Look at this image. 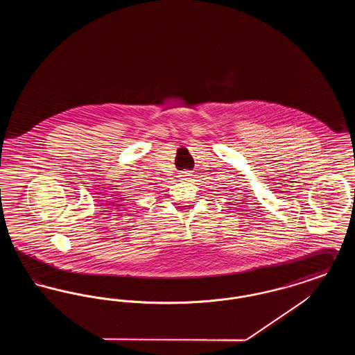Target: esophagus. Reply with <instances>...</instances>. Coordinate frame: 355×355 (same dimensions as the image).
I'll use <instances>...</instances> for the list:
<instances>
[{"label":"esophagus","mask_w":355,"mask_h":355,"mask_svg":"<svg viewBox=\"0 0 355 355\" xmlns=\"http://www.w3.org/2000/svg\"><path fill=\"white\" fill-rule=\"evenodd\" d=\"M191 173L190 171H187V170H185V171H181L180 173V177H181V180H184V181H187V180H190L191 178Z\"/></svg>","instance_id":"34e87169"}]
</instances>
